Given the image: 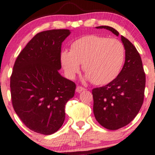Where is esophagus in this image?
<instances>
[{"label":"esophagus","mask_w":155,"mask_h":155,"mask_svg":"<svg viewBox=\"0 0 155 155\" xmlns=\"http://www.w3.org/2000/svg\"><path fill=\"white\" fill-rule=\"evenodd\" d=\"M85 90V88L84 87H82V86H77L76 88V92H81V91H83Z\"/></svg>","instance_id":"1"}]
</instances>
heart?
Wrapping results in <instances>:
<instances>
[{
    "label": "heart",
    "instance_id": "1",
    "mask_svg": "<svg viewBox=\"0 0 155 155\" xmlns=\"http://www.w3.org/2000/svg\"><path fill=\"white\" fill-rule=\"evenodd\" d=\"M125 59V47L120 41L97 35L77 39L71 44V51L64 49L60 54L61 64L69 79H74L82 64L86 79L96 85H104L116 79Z\"/></svg>",
    "mask_w": 155,
    "mask_h": 155
}]
</instances>
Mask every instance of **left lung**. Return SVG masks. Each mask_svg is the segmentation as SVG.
Returning a JSON list of instances; mask_svg holds the SVG:
<instances>
[{"mask_svg": "<svg viewBox=\"0 0 155 155\" xmlns=\"http://www.w3.org/2000/svg\"><path fill=\"white\" fill-rule=\"evenodd\" d=\"M96 28L119 35L109 26ZM121 41L125 49V61L120 73L107 85L92 90L94 116L99 124L111 130L125 126L135 118L145 96V74L140 54L125 37L121 36Z\"/></svg>", "mask_w": 155, "mask_h": 155, "instance_id": "8db88e82", "label": "left lung"}]
</instances>
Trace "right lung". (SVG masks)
<instances>
[{
  "instance_id": "add662e5",
  "label": "right lung",
  "mask_w": 155,
  "mask_h": 155,
  "mask_svg": "<svg viewBox=\"0 0 155 155\" xmlns=\"http://www.w3.org/2000/svg\"><path fill=\"white\" fill-rule=\"evenodd\" d=\"M69 30L39 32L19 54L10 76L12 104L22 122L35 133L51 135L61 127L65 106L76 84L61 76V43Z\"/></svg>"
}]
</instances>
